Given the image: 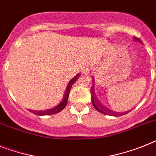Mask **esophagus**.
Listing matches in <instances>:
<instances>
[{
	"mask_svg": "<svg viewBox=\"0 0 156 156\" xmlns=\"http://www.w3.org/2000/svg\"><path fill=\"white\" fill-rule=\"evenodd\" d=\"M85 71H86V70H84V72H85Z\"/></svg>",
	"mask_w": 156,
	"mask_h": 156,
	"instance_id": "1",
	"label": "esophagus"
}]
</instances>
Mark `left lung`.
Wrapping results in <instances>:
<instances>
[{"label":"left lung","mask_w":156,"mask_h":156,"mask_svg":"<svg viewBox=\"0 0 156 156\" xmlns=\"http://www.w3.org/2000/svg\"><path fill=\"white\" fill-rule=\"evenodd\" d=\"M134 40L136 42H139V43H140L142 44V41H141L139 38L136 37H134ZM93 85L91 86V90H90V93H91V100H92V103H93V105L95 108H96L98 112H100L101 113H103L105 115H109V116H122V115H125L128 112H129L130 111H127V112H115V111L112 110V109H109L107 107H105V105H103L101 103L98 101V98L96 96V94H95V90H94V77H93Z\"/></svg>","instance_id":"obj_1"}]
</instances>
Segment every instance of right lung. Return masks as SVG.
Listing matches in <instances>:
<instances>
[{
    "mask_svg": "<svg viewBox=\"0 0 156 156\" xmlns=\"http://www.w3.org/2000/svg\"><path fill=\"white\" fill-rule=\"evenodd\" d=\"M81 74H78L71 79V80L69 82L67 85V87H66V90L65 91V94H64V98L62 99V101L58 105H56L55 107L51 108V109H48V110H44V111H36V110H31V109H29V111L32 113L36 115H39V116H48V115H52V114H55V113H58V112H61V111L66 106V104H67V101L68 98H69V94H70V89H71L72 86L75 83L76 80L78 79V78L80 76Z\"/></svg>",
    "mask_w": 156,
    "mask_h": 156,
    "instance_id": "add662e5",
    "label": "right lung"
}]
</instances>
